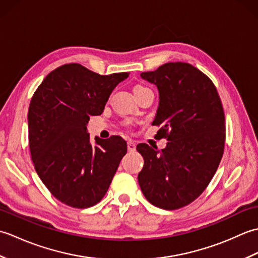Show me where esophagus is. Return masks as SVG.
<instances>
[{
  "label": "esophagus",
  "instance_id": "1",
  "mask_svg": "<svg viewBox=\"0 0 258 258\" xmlns=\"http://www.w3.org/2000/svg\"><path fill=\"white\" fill-rule=\"evenodd\" d=\"M127 150H128V152H135L136 144L134 143V142H132V141L127 142Z\"/></svg>",
  "mask_w": 258,
  "mask_h": 258
}]
</instances>
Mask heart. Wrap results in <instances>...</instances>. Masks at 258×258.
<instances>
[{
    "mask_svg": "<svg viewBox=\"0 0 258 258\" xmlns=\"http://www.w3.org/2000/svg\"><path fill=\"white\" fill-rule=\"evenodd\" d=\"M140 87H143V86H136V87H135V89H140Z\"/></svg>",
    "mask_w": 258,
    "mask_h": 258,
    "instance_id": "heart-1",
    "label": "heart"
}]
</instances>
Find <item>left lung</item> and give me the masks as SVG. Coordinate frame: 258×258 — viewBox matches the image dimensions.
Returning a JSON list of instances; mask_svg holds the SVG:
<instances>
[{
	"mask_svg": "<svg viewBox=\"0 0 258 258\" xmlns=\"http://www.w3.org/2000/svg\"><path fill=\"white\" fill-rule=\"evenodd\" d=\"M141 78L155 84L158 107L153 125L167 139L165 149L145 143L139 184L146 200L177 210L199 197L220 165L225 143V116L213 82L188 63H166Z\"/></svg>",
	"mask_w": 258,
	"mask_h": 258,
	"instance_id": "8db88e82",
	"label": "left lung"
}]
</instances>
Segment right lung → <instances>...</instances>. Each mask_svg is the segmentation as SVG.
<instances>
[{
  "label": "right lung",
  "instance_id": "obj_1",
  "mask_svg": "<svg viewBox=\"0 0 258 258\" xmlns=\"http://www.w3.org/2000/svg\"><path fill=\"white\" fill-rule=\"evenodd\" d=\"M128 75H100L65 64L33 95L27 114L32 161L38 177L64 204L87 208L106 194L127 145L119 136L92 143L87 123L103 113L113 90Z\"/></svg>",
  "mask_w": 258,
  "mask_h": 258
}]
</instances>
